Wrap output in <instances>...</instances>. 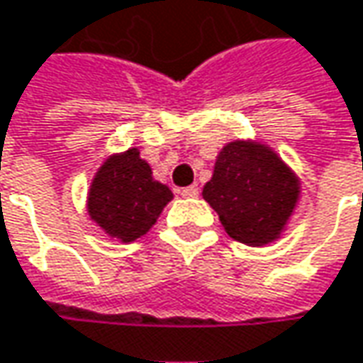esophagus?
<instances>
[{
    "mask_svg": "<svg viewBox=\"0 0 363 363\" xmlns=\"http://www.w3.org/2000/svg\"><path fill=\"white\" fill-rule=\"evenodd\" d=\"M181 195L182 197H186V199H193V197H197V195H199V189H197V184L184 186V189H181Z\"/></svg>",
    "mask_w": 363,
    "mask_h": 363,
    "instance_id": "esophagus-1",
    "label": "esophagus"
}]
</instances>
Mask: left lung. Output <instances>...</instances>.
<instances>
[{
  "label": "left lung",
  "mask_w": 363,
  "mask_h": 363,
  "mask_svg": "<svg viewBox=\"0 0 363 363\" xmlns=\"http://www.w3.org/2000/svg\"><path fill=\"white\" fill-rule=\"evenodd\" d=\"M301 195L299 177L259 141L237 139L218 153L203 199L239 243L264 247L280 239Z\"/></svg>",
  "instance_id": "left-lung-1"
}]
</instances>
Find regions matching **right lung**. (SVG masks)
<instances>
[{
	"label": "right lung",
	"mask_w": 363,
	"mask_h": 363,
	"mask_svg": "<svg viewBox=\"0 0 363 363\" xmlns=\"http://www.w3.org/2000/svg\"><path fill=\"white\" fill-rule=\"evenodd\" d=\"M172 197L166 184L153 179L139 149L130 147L99 166L89 186L86 212L110 239L130 243L157 222Z\"/></svg>",
	"instance_id": "obj_1"
}]
</instances>
